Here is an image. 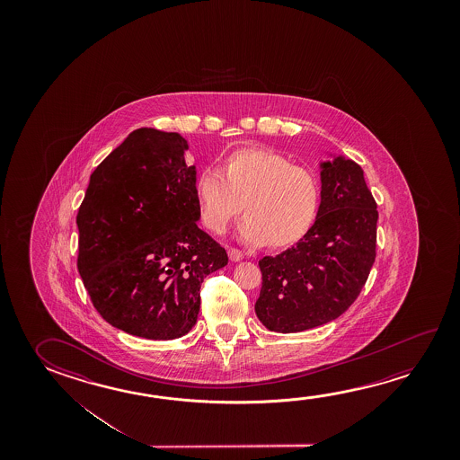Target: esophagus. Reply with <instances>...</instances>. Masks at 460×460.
Masks as SVG:
<instances>
[{
	"label": "esophagus",
	"mask_w": 460,
	"mask_h": 460,
	"mask_svg": "<svg viewBox=\"0 0 460 460\" xmlns=\"http://www.w3.org/2000/svg\"><path fill=\"white\" fill-rule=\"evenodd\" d=\"M227 255L231 258V261H241L242 258H243V253H242L241 250L234 249V247L227 249Z\"/></svg>",
	"instance_id": "1"
}]
</instances>
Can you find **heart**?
Returning a JSON list of instances; mask_svg holds the SVG:
<instances>
[{"label": "heart", "instance_id": "1", "mask_svg": "<svg viewBox=\"0 0 460 460\" xmlns=\"http://www.w3.org/2000/svg\"><path fill=\"white\" fill-rule=\"evenodd\" d=\"M200 219L223 233L242 211V241L287 249L311 231L321 207V182L305 166L263 147H243L221 160L219 173L202 170L194 181Z\"/></svg>", "mask_w": 460, "mask_h": 460}]
</instances>
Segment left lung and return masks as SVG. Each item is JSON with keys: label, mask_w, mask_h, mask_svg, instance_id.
Masks as SVG:
<instances>
[{"label": "left lung", "mask_w": 460, "mask_h": 460, "mask_svg": "<svg viewBox=\"0 0 460 460\" xmlns=\"http://www.w3.org/2000/svg\"><path fill=\"white\" fill-rule=\"evenodd\" d=\"M321 207L302 241L258 264L263 276L255 313L272 332L327 324L347 311L376 261V200L349 158L321 164Z\"/></svg>", "instance_id": "1"}]
</instances>
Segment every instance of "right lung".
Wrapping results in <instances>:
<instances>
[{"instance_id":"1","label":"right lung","mask_w":460,"mask_h":460,"mask_svg":"<svg viewBox=\"0 0 460 460\" xmlns=\"http://www.w3.org/2000/svg\"><path fill=\"white\" fill-rule=\"evenodd\" d=\"M178 133L135 129L93 172L78 208V272L93 306L129 335L173 340L197 323L226 250L197 226L196 166Z\"/></svg>"}]
</instances>
